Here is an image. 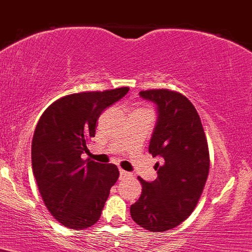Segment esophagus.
Here are the masks:
<instances>
[{
  "instance_id": "34e87169",
  "label": "esophagus",
  "mask_w": 252,
  "mask_h": 252,
  "mask_svg": "<svg viewBox=\"0 0 252 252\" xmlns=\"http://www.w3.org/2000/svg\"><path fill=\"white\" fill-rule=\"evenodd\" d=\"M120 176H121V177H125V176H129V172L121 170V168H120Z\"/></svg>"
}]
</instances>
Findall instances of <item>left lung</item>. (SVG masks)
<instances>
[{
    "label": "left lung",
    "instance_id": "1",
    "mask_svg": "<svg viewBox=\"0 0 252 252\" xmlns=\"http://www.w3.org/2000/svg\"><path fill=\"white\" fill-rule=\"evenodd\" d=\"M139 95L157 105L149 153L161 164H155V181L138 177L142 194L129 211L133 221L149 232H165L195 209L209 175V147L198 111L188 98L168 90L141 91Z\"/></svg>",
    "mask_w": 252,
    "mask_h": 252
}]
</instances>
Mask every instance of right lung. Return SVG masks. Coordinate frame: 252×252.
I'll use <instances>...</instances> for the list:
<instances>
[{
	"label": "right lung",
	"mask_w": 252,
	"mask_h": 252,
	"mask_svg": "<svg viewBox=\"0 0 252 252\" xmlns=\"http://www.w3.org/2000/svg\"><path fill=\"white\" fill-rule=\"evenodd\" d=\"M128 87L65 95L41 115L31 143L32 172L52 216L72 229L99 220L110 188L119 178L114 164L84 161L87 141L94 137L104 109L120 100Z\"/></svg>",
	"instance_id": "right-lung-1"
}]
</instances>
